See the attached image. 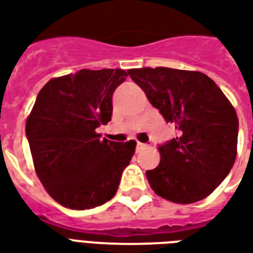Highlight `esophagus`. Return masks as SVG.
<instances>
[{
	"label": "esophagus",
	"instance_id": "1",
	"mask_svg": "<svg viewBox=\"0 0 253 253\" xmlns=\"http://www.w3.org/2000/svg\"><path fill=\"white\" fill-rule=\"evenodd\" d=\"M145 149H147V145H146V143H141V142L136 143V151H142L145 150Z\"/></svg>",
	"mask_w": 253,
	"mask_h": 253
}]
</instances>
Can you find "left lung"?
Returning a JSON list of instances; mask_svg holds the SVG:
<instances>
[{
    "label": "left lung",
    "instance_id": "1",
    "mask_svg": "<svg viewBox=\"0 0 253 253\" xmlns=\"http://www.w3.org/2000/svg\"><path fill=\"white\" fill-rule=\"evenodd\" d=\"M178 136L160 145V165L146 171L151 189L175 204L208 197L236 160L239 119L220 87L197 71H127Z\"/></svg>",
    "mask_w": 253,
    "mask_h": 253
}]
</instances>
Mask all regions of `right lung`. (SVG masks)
Returning a JSON list of instances; mask_svg holds the SVG:
<instances>
[{
  "label": "right lung",
  "instance_id": "obj_1",
  "mask_svg": "<svg viewBox=\"0 0 253 253\" xmlns=\"http://www.w3.org/2000/svg\"><path fill=\"white\" fill-rule=\"evenodd\" d=\"M127 78L123 69H80L41 88L27 119L28 142L37 177L55 201L84 211L110 201L135 141L100 139L112 115V95Z\"/></svg>",
  "mask_w": 253,
  "mask_h": 253
}]
</instances>
